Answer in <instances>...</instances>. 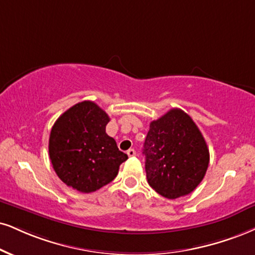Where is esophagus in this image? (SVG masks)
I'll list each match as a JSON object with an SVG mask.
<instances>
[{
  "instance_id": "34e87169",
  "label": "esophagus",
  "mask_w": 255,
  "mask_h": 255,
  "mask_svg": "<svg viewBox=\"0 0 255 255\" xmlns=\"http://www.w3.org/2000/svg\"><path fill=\"white\" fill-rule=\"evenodd\" d=\"M127 153H128V157H133V156H136V151H134L133 149H128V151H127Z\"/></svg>"
}]
</instances>
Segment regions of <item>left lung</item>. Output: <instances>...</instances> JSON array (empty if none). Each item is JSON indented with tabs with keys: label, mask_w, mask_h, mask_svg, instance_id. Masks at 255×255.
Masks as SVG:
<instances>
[{
	"label": "left lung",
	"mask_w": 255,
	"mask_h": 255,
	"mask_svg": "<svg viewBox=\"0 0 255 255\" xmlns=\"http://www.w3.org/2000/svg\"><path fill=\"white\" fill-rule=\"evenodd\" d=\"M147 183L166 199L190 194L209 164V150L190 116L171 109L150 123L144 142Z\"/></svg>",
	"instance_id": "obj_1"
}]
</instances>
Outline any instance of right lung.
I'll use <instances>...</instances> for the list:
<instances>
[{
    "mask_svg": "<svg viewBox=\"0 0 255 255\" xmlns=\"http://www.w3.org/2000/svg\"><path fill=\"white\" fill-rule=\"evenodd\" d=\"M110 117L85 100L62 113L49 136V158L59 178L81 193H92L115 180L128 159L105 128Z\"/></svg>",
    "mask_w": 255,
    "mask_h": 255,
    "instance_id": "obj_1",
    "label": "right lung"
}]
</instances>
